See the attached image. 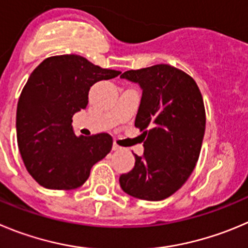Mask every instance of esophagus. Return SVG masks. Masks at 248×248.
Wrapping results in <instances>:
<instances>
[{
  "label": "esophagus",
  "instance_id": "34e87169",
  "mask_svg": "<svg viewBox=\"0 0 248 248\" xmlns=\"http://www.w3.org/2000/svg\"><path fill=\"white\" fill-rule=\"evenodd\" d=\"M112 150H115V152H119V150H121V147H120V145H117L116 143H113Z\"/></svg>",
  "mask_w": 248,
  "mask_h": 248
}]
</instances>
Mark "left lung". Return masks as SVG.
Segmentation results:
<instances>
[{
  "instance_id": "left-lung-1",
  "label": "left lung",
  "mask_w": 248,
  "mask_h": 248,
  "mask_svg": "<svg viewBox=\"0 0 248 248\" xmlns=\"http://www.w3.org/2000/svg\"><path fill=\"white\" fill-rule=\"evenodd\" d=\"M143 89L135 126L144 138V154L120 176L132 197L161 201L187 181L200 158L205 108L193 78L170 64H154L122 73Z\"/></svg>"
}]
</instances>
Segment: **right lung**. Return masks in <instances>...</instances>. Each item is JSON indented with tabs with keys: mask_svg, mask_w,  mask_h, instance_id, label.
I'll return each mask as SVG.
<instances>
[{
	"mask_svg": "<svg viewBox=\"0 0 248 248\" xmlns=\"http://www.w3.org/2000/svg\"><path fill=\"white\" fill-rule=\"evenodd\" d=\"M120 73L78 55L47 57L31 72L18 100L16 127L23 163L40 186L78 188L93 165L110 153L108 133L77 137L72 117L87 108L94 83Z\"/></svg>",
	"mask_w": 248,
	"mask_h": 248,
	"instance_id": "right-lung-1",
	"label": "right lung"
}]
</instances>
